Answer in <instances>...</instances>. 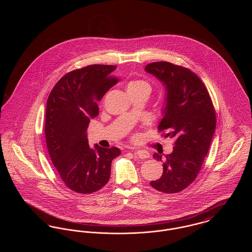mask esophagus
I'll list each match as a JSON object with an SVG mask.
<instances>
[{
	"mask_svg": "<svg viewBox=\"0 0 252 252\" xmlns=\"http://www.w3.org/2000/svg\"><path fill=\"white\" fill-rule=\"evenodd\" d=\"M134 154L139 157L140 158L142 159H145V158H149V153L145 150H137V151H134Z\"/></svg>",
	"mask_w": 252,
	"mask_h": 252,
	"instance_id": "34e87169",
	"label": "esophagus"
}]
</instances>
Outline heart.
Returning a JSON list of instances; mask_svg holds the SVG:
<instances>
[{"mask_svg": "<svg viewBox=\"0 0 252 252\" xmlns=\"http://www.w3.org/2000/svg\"><path fill=\"white\" fill-rule=\"evenodd\" d=\"M129 90H133V91L144 90V91H147L148 93H150L151 86L145 80L136 79V80H133L131 82H129V84L127 85V91H129Z\"/></svg>", "mask_w": 252, "mask_h": 252, "instance_id": "obj_1", "label": "heart"}]
</instances>
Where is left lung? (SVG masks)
Returning a JSON list of instances; mask_svg holds the SVG:
<instances>
[{
	"instance_id": "1",
	"label": "left lung",
	"mask_w": 252,
	"mask_h": 252,
	"mask_svg": "<svg viewBox=\"0 0 252 252\" xmlns=\"http://www.w3.org/2000/svg\"><path fill=\"white\" fill-rule=\"evenodd\" d=\"M165 86L166 107L158 126L161 136L175 140L173 152L153 157L163 162V173L150 185L159 192L175 193L196 179L216 130V114L202 80L190 69L167 61L145 66Z\"/></svg>"
}]
</instances>
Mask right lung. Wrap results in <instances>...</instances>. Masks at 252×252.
<instances>
[{"label": "right lung", "instance_id": "add662e5", "mask_svg": "<svg viewBox=\"0 0 252 252\" xmlns=\"http://www.w3.org/2000/svg\"><path fill=\"white\" fill-rule=\"evenodd\" d=\"M114 65L94 64L67 72L49 94L45 140L50 158L61 180L72 191L92 193L108 183L117 147L89 146L87 127L99 114L97 101L119 79Z\"/></svg>", "mask_w": 252, "mask_h": 252}]
</instances>
